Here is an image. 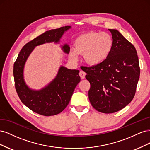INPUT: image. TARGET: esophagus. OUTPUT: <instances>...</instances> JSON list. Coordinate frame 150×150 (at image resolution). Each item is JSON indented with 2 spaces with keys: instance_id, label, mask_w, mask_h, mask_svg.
<instances>
[{
  "instance_id": "34e87169",
  "label": "esophagus",
  "mask_w": 150,
  "mask_h": 150,
  "mask_svg": "<svg viewBox=\"0 0 150 150\" xmlns=\"http://www.w3.org/2000/svg\"><path fill=\"white\" fill-rule=\"evenodd\" d=\"M79 76L81 77V79H84L85 78V76H86V72H84V71H81L79 72Z\"/></svg>"
}]
</instances>
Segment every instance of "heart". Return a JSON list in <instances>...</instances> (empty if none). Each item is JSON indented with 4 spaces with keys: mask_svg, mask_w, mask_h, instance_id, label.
<instances>
[{
    "mask_svg": "<svg viewBox=\"0 0 150 150\" xmlns=\"http://www.w3.org/2000/svg\"><path fill=\"white\" fill-rule=\"evenodd\" d=\"M75 49L71 50L69 57L72 61L78 59L79 54H84L87 64H101L110 56L113 46L111 35L105 32H89L79 35L74 40Z\"/></svg>",
    "mask_w": 150,
    "mask_h": 150,
    "instance_id": "heart-1",
    "label": "heart"
}]
</instances>
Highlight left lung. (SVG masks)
Segmentation results:
<instances>
[{
    "instance_id": "1",
    "label": "left lung",
    "mask_w": 150,
    "mask_h": 150,
    "mask_svg": "<svg viewBox=\"0 0 150 150\" xmlns=\"http://www.w3.org/2000/svg\"><path fill=\"white\" fill-rule=\"evenodd\" d=\"M113 46L110 56L102 63L82 66L91 88V104L99 112L110 114L124 108L133 100L140 74L134 46L118 30L109 29Z\"/></svg>"
}]
</instances>
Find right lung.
<instances>
[{
    "instance_id": "1",
    "label": "right lung",
    "mask_w": 150,
    "mask_h": 150,
    "mask_svg": "<svg viewBox=\"0 0 150 150\" xmlns=\"http://www.w3.org/2000/svg\"><path fill=\"white\" fill-rule=\"evenodd\" d=\"M70 26L61 27L45 32L24 45L13 64L15 88L21 101L30 110L45 116H54L61 112L69 104L76 86L80 82L79 71L61 67L56 78L47 87L40 91L28 88L23 79L25 62L35 46L46 42L59 40L64 31ZM66 53L70 48L65 44L62 47Z\"/></svg>"
}]
</instances>
